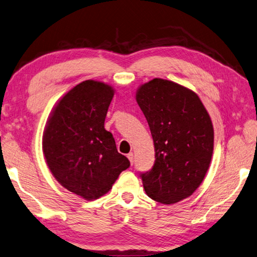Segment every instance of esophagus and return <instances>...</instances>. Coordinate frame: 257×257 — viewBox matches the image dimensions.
Instances as JSON below:
<instances>
[{
    "label": "esophagus",
    "mask_w": 257,
    "mask_h": 257,
    "mask_svg": "<svg viewBox=\"0 0 257 257\" xmlns=\"http://www.w3.org/2000/svg\"><path fill=\"white\" fill-rule=\"evenodd\" d=\"M128 159H129V162H130V164H134V162H135V156H134V153H130V154H128Z\"/></svg>",
    "instance_id": "1"
}]
</instances>
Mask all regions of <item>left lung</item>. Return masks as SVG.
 <instances>
[{"instance_id":"left-lung-1","label":"left lung","mask_w":257,"mask_h":257,"mask_svg":"<svg viewBox=\"0 0 257 257\" xmlns=\"http://www.w3.org/2000/svg\"><path fill=\"white\" fill-rule=\"evenodd\" d=\"M136 100L155 145L153 168L140 175L146 194L162 204L178 203L199 187L209 168L212 120L197 94L169 80L140 85Z\"/></svg>"}]
</instances>
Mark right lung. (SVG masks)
<instances>
[{"label": "right lung", "mask_w": 257, "mask_h": 257, "mask_svg": "<svg viewBox=\"0 0 257 257\" xmlns=\"http://www.w3.org/2000/svg\"><path fill=\"white\" fill-rule=\"evenodd\" d=\"M113 94L111 85L100 81L77 84L55 105L43 134V154L54 178L87 200L107 194L130 166L104 129Z\"/></svg>", "instance_id": "right-lung-1"}]
</instances>
